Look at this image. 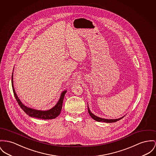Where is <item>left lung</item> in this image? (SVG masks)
<instances>
[{
  "instance_id": "left-lung-1",
  "label": "left lung",
  "mask_w": 156,
  "mask_h": 156,
  "mask_svg": "<svg viewBox=\"0 0 156 156\" xmlns=\"http://www.w3.org/2000/svg\"><path fill=\"white\" fill-rule=\"evenodd\" d=\"M87 108H88V109H88V112H89V115H90V116L94 119V120H95V121H98V122H106V123H112V122H116V121H118L121 119L122 118L124 117V116H122V117H121V118H120L114 119H108L102 118H100V117H98V116L94 115L90 111V109H89V108L88 106H87Z\"/></svg>"
}]
</instances>
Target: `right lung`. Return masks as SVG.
I'll return each instance as SVG.
<instances>
[{"label":"right lung","instance_id":"add662e5","mask_svg":"<svg viewBox=\"0 0 156 156\" xmlns=\"http://www.w3.org/2000/svg\"><path fill=\"white\" fill-rule=\"evenodd\" d=\"M12 73V89L13 92L15 95V97L16 98V100L17 102L20 106L22 109L28 115L30 116L33 117V118H36L38 119H54L56 117H57L61 113V111L62 109V102L64 100V98L65 96V94L67 92V90H64L62 93L61 94L60 99L58 101L56 105L51 108L50 109L47 110V111H42V110H37L33 108H31L28 106H25L20 101L19 98L18 97L17 94L15 92L14 87H13V74Z\"/></svg>","mask_w":156,"mask_h":156}]
</instances>
